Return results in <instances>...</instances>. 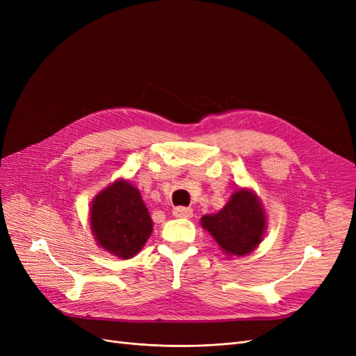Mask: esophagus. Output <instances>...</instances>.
Returning <instances> with one entry per match:
<instances>
[{
    "label": "esophagus",
    "mask_w": 356,
    "mask_h": 356,
    "mask_svg": "<svg viewBox=\"0 0 356 356\" xmlns=\"http://www.w3.org/2000/svg\"><path fill=\"white\" fill-rule=\"evenodd\" d=\"M174 215L177 218H191L193 217V209L184 208V207H178V208H174Z\"/></svg>",
    "instance_id": "esophagus-1"
}]
</instances>
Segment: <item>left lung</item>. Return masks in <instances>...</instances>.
I'll use <instances>...</instances> for the list:
<instances>
[{
    "label": "left lung",
    "mask_w": 356,
    "mask_h": 356,
    "mask_svg": "<svg viewBox=\"0 0 356 356\" xmlns=\"http://www.w3.org/2000/svg\"><path fill=\"white\" fill-rule=\"evenodd\" d=\"M200 224L229 258L243 257L254 252L263 242L267 213L254 190L239 187L222 209L203 215Z\"/></svg>",
    "instance_id": "1"
}]
</instances>
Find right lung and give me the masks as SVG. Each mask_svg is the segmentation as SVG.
<instances>
[{
    "label": "right lung",
    "instance_id": "add662e5",
    "mask_svg": "<svg viewBox=\"0 0 356 356\" xmlns=\"http://www.w3.org/2000/svg\"><path fill=\"white\" fill-rule=\"evenodd\" d=\"M89 222L101 250L122 260L135 257L153 233L141 193L129 179L111 182L90 203Z\"/></svg>",
    "mask_w": 356,
    "mask_h": 356
}]
</instances>
